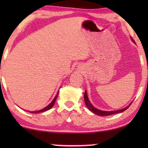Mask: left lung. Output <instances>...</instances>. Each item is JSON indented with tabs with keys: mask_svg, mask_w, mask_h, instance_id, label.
Masks as SVG:
<instances>
[{
	"mask_svg": "<svg viewBox=\"0 0 148 148\" xmlns=\"http://www.w3.org/2000/svg\"><path fill=\"white\" fill-rule=\"evenodd\" d=\"M131 40H132V41L133 42H135L134 40H133L132 38H131ZM84 100H85V103H86V106L88 107V108L90 110V111H92L93 113H94L95 114H97L98 115V116H108V115H111V114H116V113H121L122 112H124L125 110H126L127 108H129V106H130V105L131 104H131H129V105H128L127 107H125V108H123V109H119V110H112V111H104V110H99V109L95 108V107L93 106L92 104V103L90 102V100H89L88 97V95H87V92L86 90V92H85V94H84Z\"/></svg>",
	"mask_w": 148,
	"mask_h": 148,
	"instance_id": "1",
	"label": "left lung"
}]
</instances>
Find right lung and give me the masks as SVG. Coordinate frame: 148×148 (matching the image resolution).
Masks as SVG:
<instances>
[{"label":"right lung","instance_id":"right-lung-1","mask_svg":"<svg viewBox=\"0 0 148 148\" xmlns=\"http://www.w3.org/2000/svg\"><path fill=\"white\" fill-rule=\"evenodd\" d=\"M58 92L57 93V94L56 95L55 98H54L53 99V100H52V102H50V104H48L47 106L45 107V108H44L43 109H42V110H40L32 111V112H30V111H29V112H32V113H40V112H45V111H47V110H50V108H52V107H53L54 103H55V102H56V98H57V97H58Z\"/></svg>","mask_w":148,"mask_h":148}]
</instances>
